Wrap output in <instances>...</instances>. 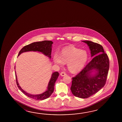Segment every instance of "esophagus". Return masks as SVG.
<instances>
[{
    "mask_svg": "<svg viewBox=\"0 0 122 122\" xmlns=\"http://www.w3.org/2000/svg\"><path fill=\"white\" fill-rule=\"evenodd\" d=\"M60 75H61V76H64L65 75H66V73L64 71H62L60 73Z\"/></svg>",
    "mask_w": 122,
    "mask_h": 122,
    "instance_id": "34e87169",
    "label": "esophagus"
}]
</instances>
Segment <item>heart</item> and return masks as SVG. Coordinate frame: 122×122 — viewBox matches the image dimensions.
I'll return each instance as SVG.
<instances>
[{"mask_svg":"<svg viewBox=\"0 0 122 122\" xmlns=\"http://www.w3.org/2000/svg\"><path fill=\"white\" fill-rule=\"evenodd\" d=\"M88 55L85 51L74 47H68L62 50L60 55L55 53L53 60L55 64L63 66L67 63V67L71 72H78L85 66Z\"/></svg>","mask_w":122,"mask_h":122,"instance_id":"heart-1","label":"heart"}]
</instances>
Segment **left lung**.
Instances as JSON below:
<instances>
[{
	"label": "left lung",
	"mask_w": 122,
	"mask_h": 122,
	"mask_svg": "<svg viewBox=\"0 0 122 122\" xmlns=\"http://www.w3.org/2000/svg\"><path fill=\"white\" fill-rule=\"evenodd\" d=\"M82 41L88 45L91 57H94L80 72L72 78L71 90L76 97L86 99L97 93L105 86L109 61L100 44L89 41ZM92 72L95 74H92Z\"/></svg>",
	"instance_id": "8db88e82"
}]
</instances>
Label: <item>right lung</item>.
I'll return each mask as SVG.
<instances>
[{"label":"right lung","instance_id":"obj_1","mask_svg":"<svg viewBox=\"0 0 122 122\" xmlns=\"http://www.w3.org/2000/svg\"><path fill=\"white\" fill-rule=\"evenodd\" d=\"M53 42L50 41H42L36 42L32 43L30 44L26 45L23 47L20 52L19 53L18 56H19L23 52H27V51H38L41 52L42 54L51 58V53L52 50V45ZM16 74V82L17 86H18L19 89L24 94H25L26 96H28L29 97L32 99L42 100L44 99L48 98L51 96L52 93L54 90V86L56 81L59 76V73L56 71L53 73L51 75V77L50 79L47 90L43 93L39 94V95H31L30 94L26 92L25 91L23 90L21 88L20 86H19L18 82L17 81V76Z\"/></svg>","mask_w":122,"mask_h":122}]
</instances>
